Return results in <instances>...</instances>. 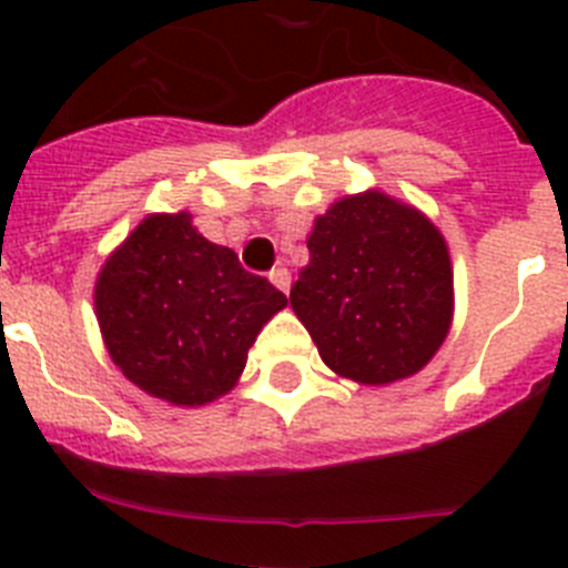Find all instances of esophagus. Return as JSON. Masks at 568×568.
<instances>
[{
    "label": "esophagus",
    "instance_id": "1",
    "mask_svg": "<svg viewBox=\"0 0 568 568\" xmlns=\"http://www.w3.org/2000/svg\"><path fill=\"white\" fill-rule=\"evenodd\" d=\"M270 281H273V284L281 290V293H290V284H293V278H290L287 267L270 270Z\"/></svg>",
    "mask_w": 568,
    "mask_h": 568
}]
</instances>
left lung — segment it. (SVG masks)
Segmentation results:
<instances>
[{
    "mask_svg": "<svg viewBox=\"0 0 568 568\" xmlns=\"http://www.w3.org/2000/svg\"><path fill=\"white\" fill-rule=\"evenodd\" d=\"M290 304L324 364L393 384L438 353L453 321V267L438 230L384 193L333 204L307 241Z\"/></svg>",
    "mask_w": 568,
    "mask_h": 568,
    "instance_id": "8db88e82",
    "label": "left lung"
}]
</instances>
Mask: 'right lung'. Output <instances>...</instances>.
Returning a JSON list of instances; mask_svg holds the SVG:
<instances>
[{
	"mask_svg": "<svg viewBox=\"0 0 568 568\" xmlns=\"http://www.w3.org/2000/svg\"><path fill=\"white\" fill-rule=\"evenodd\" d=\"M287 304L190 224L148 215L104 264L97 315L115 366L144 393L199 406L233 389L258 329Z\"/></svg>",
	"mask_w": 568,
	"mask_h": 568,
	"instance_id": "right-lung-1",
	"label": "right lung"
}]
</instances>
